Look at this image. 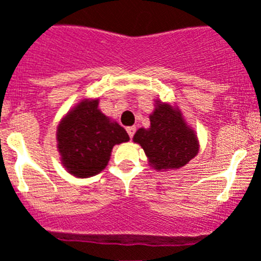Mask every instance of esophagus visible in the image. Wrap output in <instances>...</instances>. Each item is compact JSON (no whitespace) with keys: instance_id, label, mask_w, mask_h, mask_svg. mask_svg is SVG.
<instances>
[{"instance_id":"obj_1","label":"esophagus","mask_w":261,"mask_h":261,"mask_svg":"<svg viewBox=\"0 0 261 261\" xmlns=\"http://www.w3.org/2000/svg\"><path fill=\"white\" fill-rule=\"evenodd\" d=\"M126 130H127L128 136H130V138H133L134 134H135V131H136V127H135V126H131V127H127Z\"/></svg>"}]
</instances>
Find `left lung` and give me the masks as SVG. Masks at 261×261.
I'll return each instance as SVG.
<instances>
[{"label":"left lung","mask_w":261,"mask_h":261,"mask_svg":"<svg viewBox=\"0 0 261 261\" xmlns=\"http://www.w3.org/2000/svg\"><path fill=\"white\" fill-rule=\"evenodd\" d=\"M149 121V127L139 128L133 140L144 149L148 164L155 171L181 169L198 154L196 131L187 123L176 104L155 99Z\"/></svg>","instance_id":"8db88e82"}]
</instances>
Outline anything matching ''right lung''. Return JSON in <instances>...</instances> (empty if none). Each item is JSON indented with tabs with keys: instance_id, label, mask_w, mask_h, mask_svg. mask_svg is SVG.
<instances>
[{
	"instance_id": "1",
	"label": "right lung",
	"mask_w": 261,
	"mask_h": 261,
	"mask_svg": "<svg viewBox=\"0 0 261 261\" xmlns=\"http://www.w3.org/2000/svg\"><path fill=\"white\" fill-rule=\"evenodd\" d=\"M128 140L125 128L99 109V99H82L60 119L57 128L62 165L80 179L103 171L114 145Z\"/></svg>"
}]
</instances>
